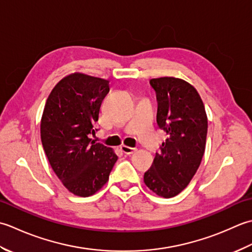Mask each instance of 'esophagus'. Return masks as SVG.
Segmentation results:
<instances>
[{"mask_svg": "<svg viewBox=\"0 0 252 252\" xmlns=\"http://www.w3.org/2000/svg\"><path fill=\"white\" fill-rule=\"evenodd\" d=\"M121 150L125 153V155H132L133 152L136 151L135 148H131V147H127V146H121Z\"/></svg>", "mask_w": 252, "mask_h": 252, "instance_id": "34e87169", "label": "esophagus"}]
</instances>
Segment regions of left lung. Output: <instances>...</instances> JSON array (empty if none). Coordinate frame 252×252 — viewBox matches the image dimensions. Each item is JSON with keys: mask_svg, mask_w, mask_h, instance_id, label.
Returning <instances> with one entry per match:
<instances>
[{"mask_svg": "<svg viewBox=\"0 0 252 252\" xmlns=\"http://www.w3.org/2000/svg\"><path fill=\"white\" fill-rule=\"evenodd\" d=\"M158 100L157 123L167 133L145 173L147 187L163 198L175 197L188 186L205 150L208 117L198 91L175 77L150 80Z\"/></svg>", "mask_w": 252, "mask_h": 252, "instance_id": "obj_1", "label": "left lung"}]
</instances>
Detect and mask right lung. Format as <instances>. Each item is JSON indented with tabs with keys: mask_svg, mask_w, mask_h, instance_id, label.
Listing matches in <instances>:
<instances>
[{
	"mask_svg": "<svg viewBox=\"0 0 252 252\" xmlns=\"http://www.w3.org/2000/svg\"><path fill=\"white\" fill-rule=\"evenodd\" d=\"M109 91V80L74 73L56 84L45 102L40 125L44 152L56 176L76 196L100 190L117 161L112 148L90 138Z\"/></svg>",
	"mask_w": 252,
	"mask_h": 252,
	"instance_id": "add662e5",
	"label": "right lung"
}]
</instances>
